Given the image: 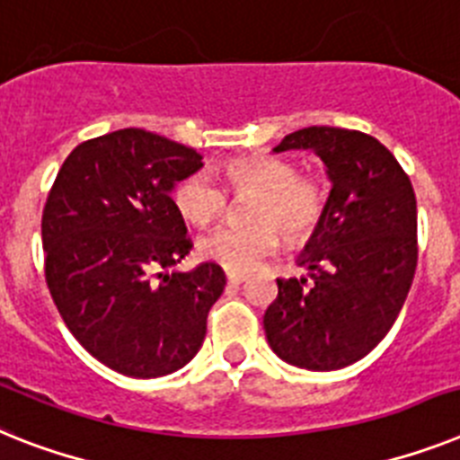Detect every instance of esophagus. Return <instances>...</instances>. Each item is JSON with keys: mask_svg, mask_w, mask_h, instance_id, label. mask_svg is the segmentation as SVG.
Listing matches in <instances>:
<instances>
[{"mask_svg": "<svg viewBox=\"0 0 460 460\" xmlns=\"http://www.w3.org/2000/svg\"><path fill=\"white\" fill-rule=\"evenodd\" d=\"M246 279L244 272H227V282L230 284H242Z\"/></svg>", "mask_w": 460, "mask_h": 460, "instance_id": "34e87169", "label": "esophagus"}]
</instances>
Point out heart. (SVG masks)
Returning a JSON list of instances; mask_svg holds the SVG:
<instances>
[{"label":"heart","instance_id":"1","mask_svg":"<svg viewBox=\"0 0 460 460\" xmlns=\"http://www.w3.org/2000/svg\"><path fill=\"white\" fill-rule=\"evenodd\" d=\"M234 195H256L249 207L252 226L218 227L199 239L204 261L230 272L256 268L279 246V230L289 242H301L322 226L329 208V188L317 173H298L289 159L249 155L227 159L221 166ZM178 214L192 226L214 223L227 207V192L207 171L185 176L173 190Z\"/></svg>","mask_w":460,"mask_h":460}]
</instances>
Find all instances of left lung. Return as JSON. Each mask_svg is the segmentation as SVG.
I'll return each instance as SVG.
<instances>
[{
	"instance_id": "8db88e82",
	"label": "left lung",
	"mask_w": 460,
	"mask_h": 460,
	"mask_svg": "<svg viewBox=\"0 0 460 460\" xmlns=\"http://www.w3.org/2000/svg\"><path fill=\"white\" fill-rule=\"evenodd\" d=\"M313 150L332 178L329 208L298 263L310 279H277L263 329L272 352L310 371L343 369L385 339L419 263L416 195L374 136L307 127L275 153Z\"/></svg>"
}]
</instances>
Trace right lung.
Listing matches in <instances>:
<instances>
[{
  "mask_svg": "<svg viewBox=\"0 0 460 460\" xmlns=\"http://www.w3.org/2000/svg\"><path fill=\"white\" fill-rule=\"evenodd\" d=\"M202 155L146 128L84 140L67 155L41 214L44 275L70 333L117 374L157 378L195 358L221 265L164 272L192 249L173 185Z\"/></svg>",
  "mask_w": 460,
  "mask_h": 460,
  "instance_id": "obj_1",
  "label": "right lung"
}]
</instances>
